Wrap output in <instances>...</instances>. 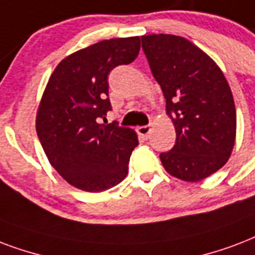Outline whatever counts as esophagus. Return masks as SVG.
<instances>
[{"mask_svg": "<svg viewBox=\"0 0 255 255\" xmlns=\"http://www.w3.org/2000/svg\"><path fill=\"white\" fill-rule=\"evenodd\" d=\"M136 131H137V133H139L140 137H143V139H148L149 132H151V127H149V126H141V127H137Z\"/></svg>", "mask_w": 255, "mask_h": 255, "instance_id": "34e87169", "label": "esophagus"}]
</instances>
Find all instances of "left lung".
<instances>
[{"instance_id": "1", "label": "left lung", "mask_w": 255, "mask_h": 255, "mask_svg": "<svg viewBox=\"0 0 255 255\" xmlns=\"http://www.w3.org/2000/svg\"><path fill=\"white\" fill-rule=\"evenodd\" d=\"M141 46L176 132L172 149L160 153L163 167L178 179L199 182L222 168L234 148L230 85L213 58L184 37L141 36Z\"/></svg>"}]
</instances>
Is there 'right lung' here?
<instances>
[{"instance_id": "right-lung-1", "label": "right lung", "mask_w": 255, "mask_h": 255, "mask_svg": "<svg viewBox=\"0 0 255 255\" xmlns=\"http://www.w3.org/2000/svg\"><path fill=\"white\" fill-rule=\"evenodd\" d=\"M139 50V36L104 40L67 56L50 75L36 131L49 163L73 187L106 191L127 176L137 135L102 119L111 110L110 72L132 63Z\"/></svg>"}]
</instances>
